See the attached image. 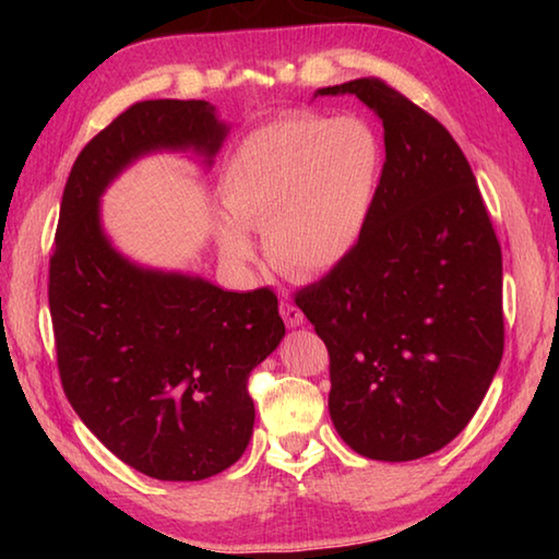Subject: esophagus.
Wrapping results in <instances>:
<instances>
[{
    "instance_id": "esophagus-1",
    "label": "esophagus",
    "mask_w": 559,
    "mask_h": 559,
    "mask_svg": "<svg viewBox=\"0 0 559 559\" xmlns=\"http://www.w3.org/2000/svg\"><path fill=\"white\" fill-rule=\"evenodd\" d=\"M278 310H281V318L286 320L288 328H298V325L306 323V316H302V310L298 306H293L290 300H281Z\"/></svg>"
}]
</instances>
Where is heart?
Instances as JSON below:
<instances>
[{"mask_svg": "<svg viewBox=\"0 0 559 559\" xmlns=\"http://www.w3.org/2000/svg\"><path fill=\"white\" fill-rule=\"evenodd\" d=\"M384 173V147L359 118L296 112L251 132L222 175L224 259L246 263L261 231L266 257L296 278L343 263L362 239Z\"/></svg>", "mask_w": 559, "mask_h": 559, "instance_id": "obj_1", "label": "heart"}]
</instances>
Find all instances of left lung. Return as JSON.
<instances>
[{
    "mask_svg": "<svg viewBox=\"0 0 559 559\" xmlns=\"http://www.w3.org/2000/svg\"><path fill=\"white\" fill-rule=\"evenodd\" d=\"M353 93L384 126L380 194L355 251L298 290L330 355L328 409L349 449L414 461L466 429L503 357V257L456 140L380 79Z\"/></svg>",
    "mask_w": 559,
    "mask_h": 559,
    "instance_id": "8db88e82",
    "label": "left lung"
}]
</instances>
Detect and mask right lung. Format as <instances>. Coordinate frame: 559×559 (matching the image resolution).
<instances>
[{"label": "right lung", "instance_id": "add662e5", "mask_svg": "<svg viewBox=\"0 0 559 559\" xmlns=\"http://www.w3.org/2000/svg\"><path fill=\"white\" fill-rule=\"evenodd\" d=\"M206 100H143L81 150L63 189L49 308L63 392L120 461L157 480H202L241 459L253 433L246 384L286 325L271 288L224 290L130 263L98 200L155 150L212 157L226 126Z\"/></svg>", "mask_w": 559, "mask_h": 559}]
</instances>
